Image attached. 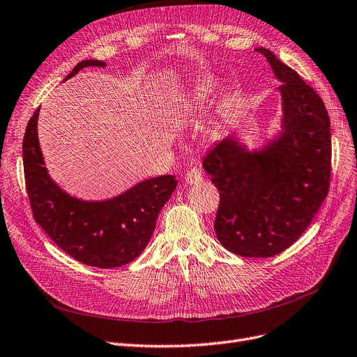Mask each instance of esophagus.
<instances>
[{
	"instance_id": "1",
	"label": "esophagus",
	"mask_w": 357,
	"mask_h": 357,
	"mask_svg": "<svg viewBox=\"0 0 357 357\" xmlns=\"http://www.w3.org/2000/svg\"><path fill=\"white\" fill-rule=\"evenodd\" d=\"M186 183L188 184H197V183H201L202 180H204V174L201 173V169H197V168H190L189 171H188V174H186Z\"/></svg>"
}]
</instances>
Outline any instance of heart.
I'll list each match as a JSON object with an SVG mask.
<instances>
[{
    "label": "heart",
    "mask_w": 357,
    "mask_h": 357,
    "mask_svg": "<svg viewBox=\"0 0 357 357\" xmlns=\"http://www.w3.org/2000/svg\"><path fill=\"white\" fill-rule=\"evenodd\" d=\"M220 88L221 83L218 82V79L212 76H206L201 80H197L188 89V92H184L180 96L177 104L178 112L184 117L192 116V114L196 112L199 108H202L205 104H208L211 99L220 92Z\"/></svg>",
    "instance_id": "heart-1"
}]
</instances>
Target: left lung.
<instances>
[{
  "instance_id": "1",
  "label": "left lung",
  "mask_w": 357,
  "mask_h": 357,
  "mask_svg": "<svg viewBox=\"0 0 357 357\" xmlns=\"http://www.w3.org/2000/svg\"><path fill=\"white\" fill-rule=\"evenodd\" d=\"M281 83L280 129L249 148L236 132L204 160L220 190V243L245 258H269L290 248L312 222L328 193L331 124L318 93L273 51L256 48Z\"/></svg>"
}]
</instances>
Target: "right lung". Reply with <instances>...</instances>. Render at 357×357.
<instances>
[{
  "mask_svg": "<svg viewBox=\"0 0 357 357\" xmlns=\"http://www.w3.org/2000/svg\"><path fill=\"white\" fill-rule=\"evenodd\" d=\"M105 66L101 60H83L64 82L84 67ZM39 109L27 123L23 139L26 189L35 221L56 246L84 265L105 269L132 262L149 243L160 211L177 188L176 177L148 178L104 201L70 195L45 167L38 137Z\"/></svg>",
  "mask_w": 357,
  "mask_h": 357,
  "instance_id": "add662e5",
  "label": "right lung"
}]
</instances>
